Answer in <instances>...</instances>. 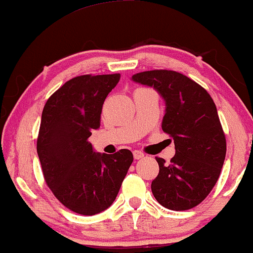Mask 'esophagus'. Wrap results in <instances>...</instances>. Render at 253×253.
<instances>
[{
    "label": "esophagus",
    "instance_id": "1",
    "mask_svg": "<svg viewBox=\"0 0 253 253\" xmlns=\"http://www.w3.org/2000/svg\"><path fill=\"white\" fill-rule=\"evenodd\" d=\"M144 156H145V153L141 152V151H139V150L133 151V157H134V159H140V158H143Z\"/></svg>",
    "mask_w": 253,
    "mask_h": 253
}]
</instances>
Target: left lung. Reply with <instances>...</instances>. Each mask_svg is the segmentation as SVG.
<instances>
[{
    "mask_svg": "<svg viewBox=\"0 0 253 253\" xmlns=\"http://www.w3.org/2000/svg\"><path fill=\"white\" fill-rule=\"evenodd\" d=\"M132 80L153 86L164 98L162 128L175 143L169 164L156 157L159 172L151 184L153 196L171 211L196 207L215 185L226 156V136L213 98L177 71H144Z\"/></svg>",
    "mask_w": 253,
    "mask_h": 253,
    "instance_id": "8db88e82",
    "label": "left lung"
}]
</instances>
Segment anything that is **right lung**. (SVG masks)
<instances>
[{
	"mask_svg": "<svg viewBox=\"0 0 253 253\" xmlns=\"http://www.w3.org/2000/svg\"><path fill=\"white\" fill-rule=\"evenodd\" d=\"M119 80L120 74L74 77L42 109L37 152L43 179L58 201L81 215H95L114 202L133 162L129 150L101 155L88 141Z\"/></svg>",
	"mask_w": 253,
	"mask_h": 253,
	"instance_id": "obj_1",
	"label": "right lung"
}]
</instances>
